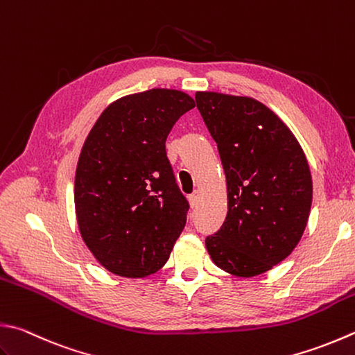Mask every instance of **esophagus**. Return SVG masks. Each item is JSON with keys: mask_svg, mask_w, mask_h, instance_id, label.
Here are the masks:
<instances>
[{"mask_svg": "<svg viewBox=\"0 0 355 355\" xmlns=\"http://www.w3.org/2000/svg\"><path fill=\"white\" fill-rule=\"evenodd\" d=\"M199 199H200V191H199V190H195V191H193L191 195L189 196V202H190L191 207H196L198 202H199Z\"/></svg>", "mask_w": 355, "mask_h": 355, "instance_id": "obj_1", "label": "esophagus"}]
</instances>
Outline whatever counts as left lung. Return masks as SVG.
Wrapping results in <instances>:
<instances>
[{
    "label": "left lung",
    "instance_id": "obj_1",
    "mask_svg": "<svg viewBox=\"0 0 355 355\" xmlns=\"http://www.w3.org/2000/svg\"><path fill=\"white\" fill-rule=\"evenodd\" d=\"M218 144L227 180V216L205 247L219 269L250 278L295 249L312 204V178L297 137L252 97L196 92Z\"/></svg>",
    "mask_w": 355,
    "mask_h": 355
}]
</instances>
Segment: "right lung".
<instances>
[{
	"instance_id": "1",
	"label": "right lung",
	"mask_w": 355,
	"mask_h": 355,
	"mask_svg": "<svg viewBox=\"0 0 355 355\" xmlns=\"http://www.w3.org/2000/svg\"><path fill=\"white\" fill-rule=\"evenodd\" d=\"M195 100L155 88L106 108L80 151L73 202L80 235L119 277L144 278L170 258L189 202L176 184L165 140Z\"/></svg>"
}]
</instances>
